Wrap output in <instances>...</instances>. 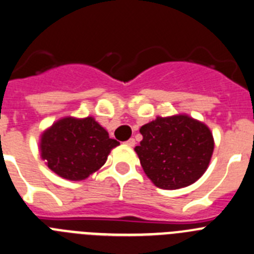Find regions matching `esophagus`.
<instances>
[{"label": "esophagus", "mask_w": 254, "mask_h": 254, "mask_svg": "<svg viewBox=\"0 0 254 254\" xmlns=\"http://www.w3.org/2000/svg\"><path fill=\"white\" fill-rule=\"evenodd\" d=\"M125 144H127V145H129V146H134L135 145V139L134 138H130L129 140L125 141Z\"/></svg>", "instance_id": "1"}]
</instances>
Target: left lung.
Segmentation results:
<instances>
[{"label":"left lung","instance_id":"obj_1","mask_svg":"<svg viewBox=\"0 0 254 254\" xmlns=\"http://www.w3.org/2000/svg\"><path fill=\"white\" fill-rule=\"evenodd\" d=\"M143 140L135 146L148 178L162 189H179L204 174L214 140L203 123L187 115L156 118L140 127Z\"/></svg>","mask_w":254,"mask_h":254}]
</instances>
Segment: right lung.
Wrapping results in <instances>:
<instances>
[{"label":"right lung","instance_id":"1","mask_svg":"<svg viewBox=\"0 0 254 254\" xmlns=\"http://www.w3.org/2000/svg\"><path fill=\"white\" fill-rule=\"evenodd\" d=\"M119 144L94 118H64L42 134L40 149L52 172L68 181H82L100 169Z\"/></svg>","mask_w":254,"mask_h":254}]
</instances>
